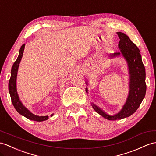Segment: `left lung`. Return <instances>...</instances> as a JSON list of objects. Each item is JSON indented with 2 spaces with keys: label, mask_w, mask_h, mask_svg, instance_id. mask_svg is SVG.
Listing matches in <instances>:
<instances>
[{
  "label": "left lung",
  "mask_w": 156,
  "mask_h": 156,
  "mask_svg": "<svg viewBox=\"0 0 156 156\" xmlns=\"http://www.w3.org/2000/svg\"><path fill=\"white\" fill-rule=\"evenodd\" d=\"M120 41L119 52L109 54L110 59L122 56L128 66L129 75V92L126 101L120 111L114 115H108L95 105L91 102V106L98 114L108 120H116L127 118L134 114L138 108L145 97L146 92V70L142 62L140 51L132 42L129 37L122 32H116ZM88 85V82H85ZM88 93V89L86 88Z\"/></svg>",
  "instance_id": "left-lung-1"
}]
</instances>
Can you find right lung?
I'll list each match as a JSON object with an SVG mask.
<instances>
[{
    "label": "right lung",
    "mask_w": 156,
    "mask_h": 156,
    "mask_svg": "<svg viewBox=\"0 0 156 156\" xmlns=\"http://www.w3.org/2000/svg\"><path fill=\"white\" fill-rule=\"evenodd\" d=\"M25 48V44H23L21 46L20 51H19V54L17 58V59L16 60L13 64L12 67V69H11V75L9 83V93L11 97V101H12V105L14 107L15 109L16 110V111L21 115L22 116H24V117L27 118L28 119L37 121V122H42V121L46 120L48 119V116H38L35 115L34 114L32 113L29 110L24 107V105L22 103V102L20 100L19 98L18 94L17 92L16 89V79H17V74L19 67V64H20L21 59L23 55V53ZM54 115V114H52L51 116Z\"/></svg>",
    "instance_id": "obj_1"
}]
</instances>
